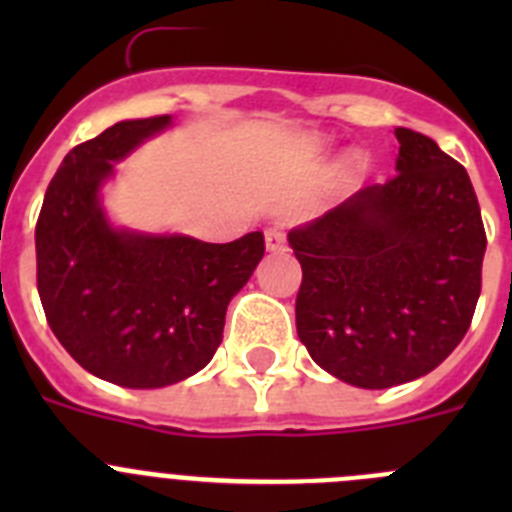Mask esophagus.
<instances>
[{
	"label": "esophagus",
	"mask_w": 512,
	"mask_h": 512,
	"mask_svg": "<svg viewBox=\"0 0 512 512\" xmlns=\"http://www.w3.org/2000/svg\"><path fill=\"white\" fill-rule=\"evenodd\" d=\"M287 248V238L279 228H269L266 230V251L271 253H282Z\"/></svg>",
	"instance_id": "obj_1"
}]
</instances>
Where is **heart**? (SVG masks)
<instances>
[{"label": "heart", "mask_w": 512, "mask_h": 512, "mask_svg": "<svg viewBox=\"0 0 512 512\" xmlns=\"http://www.w3.org/2000/svg\"><path fill=\"white\" fill-rule=\"evenodd\" d=\"M328 151V140L323 135H307V138L300 140V153L307 158H318ZM364 174V164H361V158H354L351 164L341 166L336 174V187L338 189H348L351 184L359 182V176Z\"/></svg>", "instance_id": "1"}]
</instances>
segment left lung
Segmentation results:
<instances>
[{"label": "left lung", "mask_w": 512, "mask_h": 512, "mask_svg": "<svg viewBox=\"0 0 512 512\" xmlns=\"http://www.w3.org/2000/svg\"><path fill=\"white\" fill-rule=\"evenodd\" d=\"M395 138L397 176L287 235L302 266L297 336L320 369L361 390L433 372L482 289L487 238L467 169L415 130Z\"/></svg>", "instance_id": "left-lung-1"}]
</instances>
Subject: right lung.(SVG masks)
<instances>
[{
    "instance_id": "1",
    "label": "right lung",
    "mask_w": 512,
    "mask_h": 512,
    "mask_svg": "<svg viewBox=\"0 0 512 512\" xmlns=\"http://www.w3.org/2000/svg\"><path fill=\"white\" fill-rule=\"evenodd\" d=\"M174 128V117L122 120L66 153L35 228L38 292L61 346L89 374L158 390L210 364L225 312L259 261L264 233L205 243L117 225L102 189L120 161Z\"/></svg>"
}]
</instances>
